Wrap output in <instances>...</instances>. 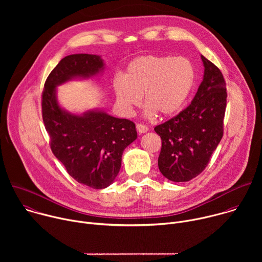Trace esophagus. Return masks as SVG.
I'll use <instances>...</instances> for the list:
<instances>
[{
	"label": "esophagus",
	"mask_w": 262,
	"mask_h": 262,
	"mask_svg": "<svg viewBox=\"0 0 262 262\" xmlns=\"http://www.w3.org/2000/svg\"><path fill=\"white\" fill-rule=\"evenodd\" d=\"M136 128H137V130H138L139 134H145V133L148 132V127L145 126V125H143V124H137Z\"/></svg>",
	"instance_id": "esophagus-1"
}]
</instances>
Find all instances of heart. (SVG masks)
<instances>
[{
    "instance_id": "heart-1",
    "label": "heart",
    "mask_w": 262,
    "mask_h": 262,
    "mask_svg": "<svg viewBox=\"0 0 262 262\" xmlns=\"http://www.w3.org/2000/svg\"><path fill=\"white\" fill-rule=\"evenodd\" d=\"M194 83L195 70L188 59L146 55L133 60L124 76L114 78L113 89L125 113L141 104L144 94L147 117H170L183 106Z\"/></svg>"
}]
</instances>
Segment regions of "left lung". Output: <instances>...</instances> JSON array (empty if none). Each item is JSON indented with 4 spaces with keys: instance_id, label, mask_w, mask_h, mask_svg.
<instances>
[{
    "instance_id": "obj_1",
    "label": "left lung",
    "mask_w": 262,
    "mask_h": 262,
    "mask_svg": "<svg viewBox=\"0 0 262 262\" xmlns=\"http://www.w3.org/2000/svg\"><path fill=\"white\" fill-rule=\"evenodd\" d=\"M203 80L192 103L155 127L162 139L159 169L169 180L189 181L207 166L223 137L227 93L221 70L201 55Z\"/></svg>"
}]
</instances>
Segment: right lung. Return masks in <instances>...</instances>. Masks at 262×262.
I'll list each match as a JSON object with an SVG mask.
<instances>
[{"label": "right lung", "mask_w": 262, "mask_h": 262, "mask_svg": "<svg viewBox=\"0 0 262 262\" xmlns=\"http://www.w3.org/2000/svg\"><path fill=\"white\" fill-rule=\"evenodd\" d=\"M104 68L98 55H69L52 70L42 94V118L55 157L72 178L96 190L114 182L124 149L138 137L136 125L99 108L71 113L60 104L57 87L72 80H94Z\"/></svg>", "instance_id": "add662e5"}]
</instances>
